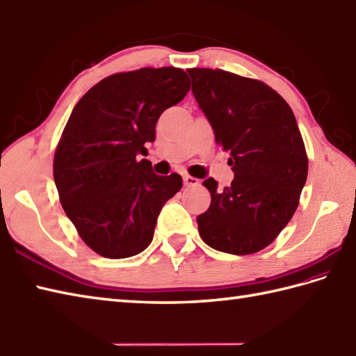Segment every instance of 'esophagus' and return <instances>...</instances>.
Here are the masks:
<instances>
[{
  "instance_id": "obj_1",
  "label": "esophagus",
  "mask_w": 356,
  "mask_h": 356,
  "mask_svg": "<svg viewBox=\"0 0 356 356\" xmlns=\"http://www.w3.org/2000/svg\"><path fill=\"white\" fill-rule=\"evenodd\" d=\"M183 179H184V184L186 186H198L200 184V181L197 178L191 177V175H184Z\"/></svg>"
}]
</instances>
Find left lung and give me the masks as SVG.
<instances>
[{
	"instance_id": "left-lung-1",
	"label": "left lung",
	"mask_w": 356,
	"mask_h": 356,
	"mask_svg": "<svg viewBox=\"0 0 356 356\" xmlns=\"http://www.w3.org/2000/svg\"><path fill=\"white\" fill-rule=\"evenodd\" d=\"M187 72L235 175L222 191L204 179L212 201L198 215V232L215 250L250 255L267 248L298 207L309 168L302 136L292 108L267 84L220 69Z\"/></svg>"
}]
</instances>
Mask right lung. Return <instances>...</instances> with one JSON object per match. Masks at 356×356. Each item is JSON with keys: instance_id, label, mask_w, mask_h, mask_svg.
<instances>
[{"instance_id": "1", "label": "right lung", "mask_w": 356, "mask_h": 356, "mask_svg": "<svg viewBox=\"0 0 356 356\" xmlns=\"http://www.w3.org/2000/svg\"><path fill=\"white\" fill-rule=\"evenodd\" d=\"M191 90L177 67H144L101 79L72 111L54 158L61 206L79 236L104 258L138 255L183 178L152 170L146 143L161 113Z\"/></svg>"}]
</instances>
